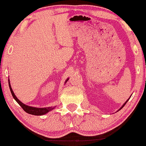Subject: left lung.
Masks as SVG:
<instances>
[{
    "mask_svg": "<svg viewBox=\"0 0 146 146\" xmlns=\"http://www.w3.org/2000/svg\"><path fill=\"white\" fill-rule=\"evenodd\" d=\"M130 97H131V96H130ZM129 99H130V98H129ZM129 99H128V100H127V101H126V102H125V103H124V104H123V106H122L121 107V108H119V109L118 110H117V111H119V110H121V108H123V106H125V104H126V103H127V102H128V100H129Z\"/></svg>",
    "mask_w": 146,
    "mask_h": 146,
    "instance_id": "obj_1",
    "label": "left lung"
}]
</instances>
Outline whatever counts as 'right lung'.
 Masks as SVG:
<instances>
[{"mask_svg": "<svg viewBox=\"0 0 146 146\" xmlns=\"http://www.w3.org/2000/svg\"><path fill=\"white\" fill-rule=\"evenodd\" d=\"M68 80V79L67 78L66 79V81H65V83H64L65 84H66V82H67ZM8 82H9V86L10 91H11L13 98H14V100L17 102V103L20 106H21L22 108H23V109L24 110L26 113H29V114H30V115H45V114L48 113L49 111H51V110H53L55 108H56V106L46 107V108H36V107L29 106L25 104H23V102L20 101V100H18L17 98H16V95H15L14 91H13L12 88H11V84H10L9 79L8 80Z\"/></svg>", "mask_w": 146, "mask_h": 146, "instance_id": "right-lung-1", "label": "right lung"}]
</instances>
